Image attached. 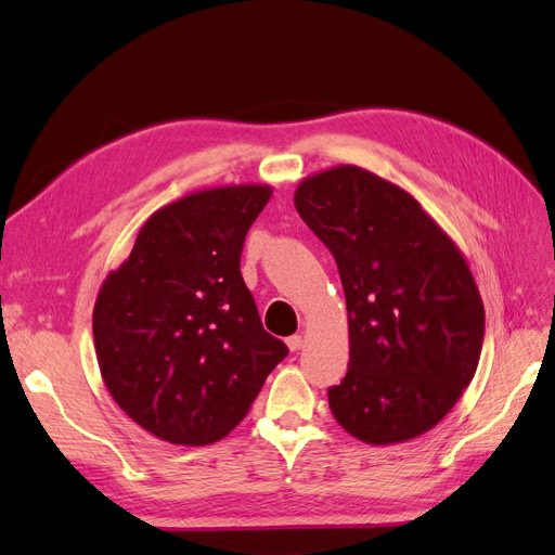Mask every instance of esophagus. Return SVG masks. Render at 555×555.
<instances>
[{
  "instance_id": "esophagus-1",
  "label": "esophagus",
  "mask_w": 555,
  "mask_h": 555,
  "mask_svg": "<svg viewBox=\"0 0 555 555\" xmlns=\"http://www.w3.org/2000/svg\"><path fill=\"white\" fill-rule=\"evenodd\" d=\"M286 345H288L291 351L302 349V336H298V334H296V336H288V338H286Z\"/></svg>"
}]
</instances>
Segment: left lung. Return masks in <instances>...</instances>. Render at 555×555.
I'll use <instances>...</instances> for the list:
<instances>
[{"mask_svg": "<svg viewBox=\"0 0 555 555\" xmlns=\"http://www.w3.org/2000/svg\"><path fill=\"white\" fill-rule=\"evenodd\" d=\"M296 208L338 264L349 370L330 408L374 446L435 428L475 376L483 305L462 250L401 190L363 168L305 179Z\"/></svg>", "mask_w": 555, "mask_h": 555, "instance_id": "left-lung-1", "label": "left lung"}]
</instances>
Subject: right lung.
Returning a JSON list of instances; mask_svg holds the SVG:
<instances>
[{"label":"right lung","mask_w":555,"mask_h":555,"mask_svg":"<svg viewBox=\"0 0 555 555\" xmlns=\"http://www.w3.org/2000/svg\"><path fill=\"white\" fill-rule=\"evenodd\" d=\"M269 185H225L156 210L93 307L103 380L154 437L206 446L246 416L288 347L264 332L240 273Z\"/></svg>","instance_id":"1"}]
</instances>
